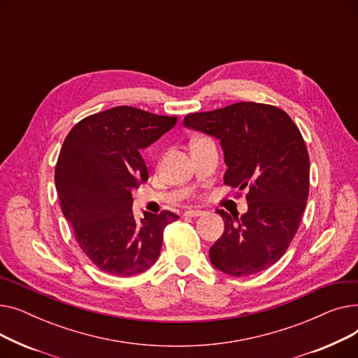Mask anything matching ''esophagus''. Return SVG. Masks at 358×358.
<instances>
[{"mask_svg": "<svg viewBox=\"0 0 358 358\" xmlns=\"http://www.w3.org/2000/svg\"><path fill=\"white\" fill-rule=\"evenodd\" d=\"M204 212L203 210H199V209H189L184 212V216H189V217H199V216H203Z\"/></svg>", "mask_w": 358, "mask_h": 358, "instance_id": "obj_1", "label": "esophagus"}]
</instances>
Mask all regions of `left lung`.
I'll use <instances>...</instances> for the list:
<instances>
[{
	"mask_svg": "<svg viewBox=\"0 0 358 358\" xmlns=\"http://www.w3.org/2000/svg\"><path fill=\"white\" fill-rule=\"evenodd\" d=\"M184 126L220 141L224 184L250 189L248 212L241 217L216 210L224 231L209 251L213 267L235 277L271 267L293 241L309 194V155L300 130L286 111L252 101L192 113Z\"/></svg>",
	"mask_w": 358,
	"mask_h": 358,
	"instance_id": "8db88e82",
	"label": "left lung"
}]
</instances>
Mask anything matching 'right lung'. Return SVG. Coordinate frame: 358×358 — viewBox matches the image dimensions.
<instances>
[{"label":"right lung","instance_id":"right-lung-1","mask_svg":"<svg viewBox=\"0 0 358 358\" xmlns=\"http://www.w3.org/2000/svg\"><path fill=\"white\" fill-rule=\"evenodd\" d=\"M177 117L119 106L96 113L68 134L55 184L61 209L83 252L101 271L130 277L152 267L173 212H131V190L148 180L141 150L171 130Z\"/></svg>","mask_w":358,"mask_h":358}]
</instances>
